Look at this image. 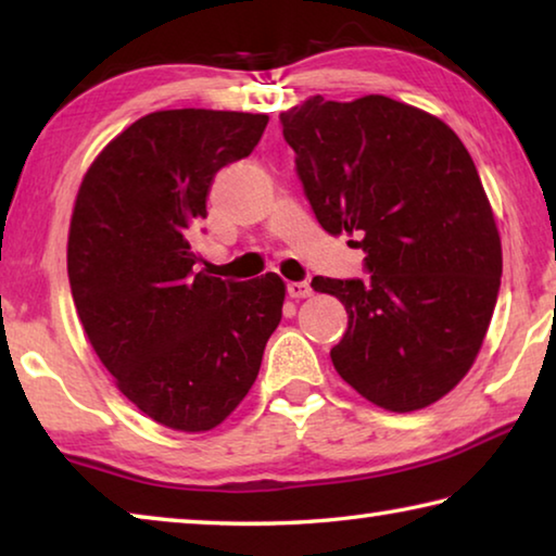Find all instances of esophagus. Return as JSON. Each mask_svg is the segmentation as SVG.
<instances>
[{"mask_svg": "<svg viewBox=\"0 0 556 556\" xmlns=\"http://www.w3.org/2000/svg\"><path fill=\"white\" fill-rule=\"evenodd\" d=\"M287 294L291 299H306V296L314 294V289H312V285H308V281H291V285L287 287Z\"/></svg>", "mask_w": 556, "mask_h": 556, "instance_id": "34e87169", "label": "esophagus"}]
</instances>
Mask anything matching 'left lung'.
I'll return each instance as SVG.
<instances>
[{"label": "left lung", "instance_id": "obj_1", "mask_svg": "<svg viewBox=\"0 0 556 556\" xmlns=\"http://www.w3.org/2000/svg\"><path fill=\"white\" fill-rule=\"evenodd\" d=\"M279 119L316 220L361 235L351 242L370 271L312 281L348 312L333 368L382 409L429 407L470 370L501 289V235L473 159L439 117L384 96H314Z\"/></svg>", "mask_w": 556, "mask_h": 556}]
</instances>
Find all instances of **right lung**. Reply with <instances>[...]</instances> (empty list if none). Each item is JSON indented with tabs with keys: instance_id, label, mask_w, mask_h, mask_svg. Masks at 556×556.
I'll return each instance as SVG.
<instances>
[{
	"instance_id": "obj_1",
	"label": "right lung",
	"mask_w": 556,
	"mask_h": 556,
	"mask_svg": "<svg viewBox=\"0 0 556 556\" xmlns=\"http://www.w3.org/2000/svg\"><path fill=\"white\" fill-rule=\"evenodd\" d=\"M269 117L162 110L129 125L83 176L68 279L90 345L156 425L208 431L257 380L281 321L275 271L228 281L193 271L191 235L223 166L252 154Z\"/></svg>"
}]
</instances>
